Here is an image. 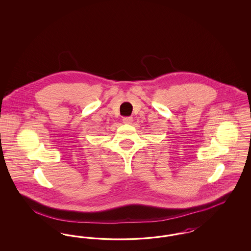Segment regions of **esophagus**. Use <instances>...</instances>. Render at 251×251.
Here are the masks:
<instances>
[{
    "instance_id": "obj_1",
    "label": "esophagus",
    "mask_w": 251,
    "mask_h": 251,
    "mask_svg": "<svg viewBox=\"0 0 251 251\" xmlns=\"http://www.w3.org/2000/svg\"><path fill=\"white\" fill-rule=\"evenodd\" d=\"M123 123L124 124H131V122H132V118L131 117H126V118H123Z\"/></svg>"
}]
</instances>
